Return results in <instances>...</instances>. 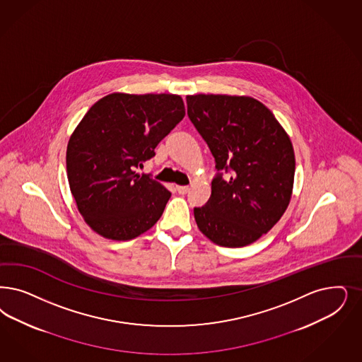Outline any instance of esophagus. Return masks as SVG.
Masks as SVG:
<instances>
[{
    "mask_svg": "<svg viewBox=\"0 0 362 362\" xmlns=\"http://www.w3.org/2000/svg\"><path fill=\"white\" fill-rule=\"evenodd\" d=\"M176 191H177L179 194L185 195V194H187L188 191H189V187H188V186H176Z\"/></svg>",
    "mask_w": 362,
    "mask_h": 362,
    "instance_id": "1",
    "label": "esophagus"
}]
</instances>
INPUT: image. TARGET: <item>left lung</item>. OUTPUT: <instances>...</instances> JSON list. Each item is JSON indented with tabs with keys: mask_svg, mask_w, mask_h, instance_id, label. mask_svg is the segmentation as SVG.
Wrapping results in <instances>:
<instances>
[{
	"mask_svg": "<svg viewBox=\"0 0 362 362\" xmlns=\"http://www.w3.org/2000/svg\"><path fill=\"white\" fill-rule=\"evenodd\" d=\"M187 115L211 151V197L194 209L214 243L243 247L281 219L291 198L296 159L291 141L261 101L246 96H187Z\"/></svg>",
	"mask_w": 362,
	"mask_h": 362,
	"instance_id": "1",
	"label": "left lung"
}]
</instances>
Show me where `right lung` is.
Returning a JSON list of instances; mask_svg holds the SVG:
<instances>
[{"mask_svg":"<svg viewBox=\"0 0 362 362\" xmlns=\"http://www.w3.org/2000/svg\"><path fill=\"white\" fill-rule=\"evenodd\" d=\"M185 115L177 95L111 93L77 125L66 148L68 182L78 211L101 237L129 240L159 221L171 192L136 168Z\"/></svg>","mask_w":362,"mask_h":362,"instance_id":"right-lung-1","label":"right lung"}]
</instances>
